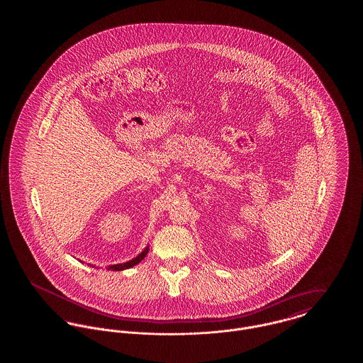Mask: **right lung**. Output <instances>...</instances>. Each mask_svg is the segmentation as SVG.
I'll return each mask as SVG.
<instances>
[{
	"label": "right lung",
	"mask_w": 363,
	"mask_h": 363,
	"mask_svg": "<svg viewBox=\"0 0 363 363\" xmlns=\"http://www.w3.org/2000/svg\"><path fill=\"white\" fill-rule=\"evenodd\" d=\"M148 246L138 255V257H135L133 259H130V261H128V262H123V264H117V265H110L108 267V269H111V271H122V269H128V268H130V267H133V265H136L138 264L141 259H144L145 256H147V253H148Z\"/></svg>",
	"instance_id": "obj_1"
}]
</instances>
